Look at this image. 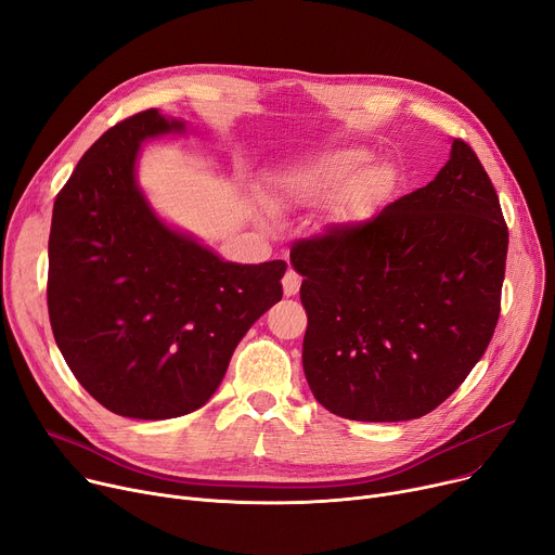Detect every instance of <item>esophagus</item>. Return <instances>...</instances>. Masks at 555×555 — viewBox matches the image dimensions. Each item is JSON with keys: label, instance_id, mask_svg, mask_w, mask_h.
<instances>
[{"label": "esophagus", "instance_id": "esophagus-1", "mask_svg": "<svg viewBox=\"0 0 555 555\" xmlns=\"http://www.w3.org/2000/svg\"><path fill=\"white\" fill-rule=\"evenodd\" d=\"M281 283H283V294H285V297H294V294H297L299 287H301V274H297L294 270H287Z\"/></svg>", "mask_w": 555, "mask_h": 555}]
</instances>
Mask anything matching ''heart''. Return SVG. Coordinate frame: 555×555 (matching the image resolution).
Instances as JSON below:
<instances>
[{
	"mask_svg": "<svg viewBox=\"0 0 555 555\" xmlns=\"http://www.w3.org/2000/svg\"><path fill=\"white\" fill-rule=\"evenodd\" d=\"M363 160V150L344 146V150H332L312 158L287 163L276 171L274 190L266 196V205L274 214L289 207L312 205L337 192L346 181L341 190L344 209L352 216L373 211L390 190L392 173L382 163H367L359 167Z\"/></svg>",
	"mask_w": 555,
	"mask_h": 555,
	"instance_id": "obj_1",
	"label": "heart"
}]
</instances>
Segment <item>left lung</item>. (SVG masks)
I'll return each mask as SVG.
<instances>
[{
	"instance_id": "1",
	"label": "left lung",
	"mask_w": 555,
	"mask_h": 555,
	"mask_svg": "<svg viewBox=\"0 0 555 555\" xmlns=\"http://www.w3.org/2000/svg\"><path fill=\"white\" fill-rule=\"evenodd\" d=\"M506 249L498 194L457 138L426 188L367 223L294 243L317 401L357 422L435 411L493 337Z\"/></svg>"
}]
</instances>
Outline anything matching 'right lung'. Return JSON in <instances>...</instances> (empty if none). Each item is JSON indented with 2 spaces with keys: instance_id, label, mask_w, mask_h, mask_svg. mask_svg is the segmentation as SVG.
<instances>
[{
  "instance_id": "right-lung-1",
  "label": "right lung",
  "mask_w": 555,
  "mask_h": 555,
  "mask_svg": "<svg viewBox=\"0 0 555 555\" xmlns=\"http://www.w3.org/2000/svg\"><path fill=\"white\" fill-rule=\"evenodd\" d=\"M188 122L142 111L102 133L55 198L49 317L82 388L111 413L171 420L205 405L285 261L241 266L173 228L138 182L144 140Z\"/></svg>"
}]
</instances>
